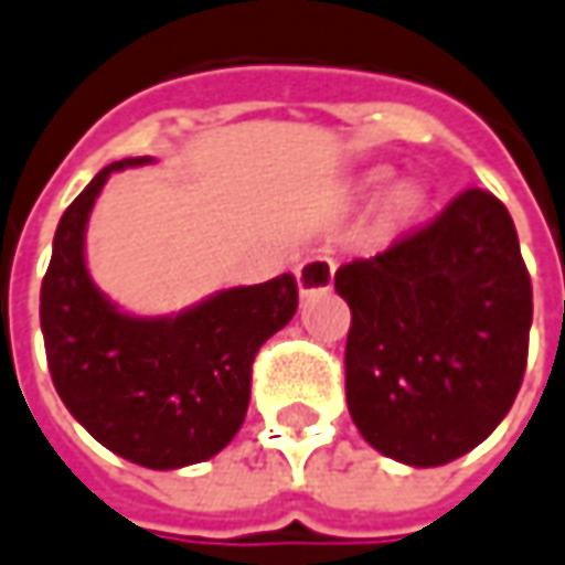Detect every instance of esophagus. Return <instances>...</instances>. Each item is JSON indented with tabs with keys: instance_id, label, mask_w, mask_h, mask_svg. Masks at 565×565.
Wrapping results in <instances>:
<instances>
[{
	"instance_id": "1",
	"label": "esophagus",
	"mask_w": 565,
	"mask_h": 565,
	"mask_svg": "<svg viewBox=\"0 0 565 565\" xmlns=\"http://www.w3.org/2000/svg\"><path fill=\"white\" fill-rule=\"evenodd\" d=\"M333 259L324 253H315L309 259H302L297 266L299 294H315V290H328L333 284Z\"/></svg>"
}]
</instances>
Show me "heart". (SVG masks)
I'll return each instance as SVG.
<instances>
[{"instance_id":"obj_1","label":"heart","mask_w":565,"mask_h":565,"mask_svg":"<svg viewBox=\"0 0 565 565\" xmlns=\"http://www.w3.org/2000/svg\"><path fill=\"white\" fill-rule=\"evenodd\" d=\"M371 182L377 185V182H383V175H380V172L377 175H371ZM417 206H420V191H417L414 185H398L393 194L386 198V213H390L393 218L412 216Z\"/></svg>"}]
</instances>
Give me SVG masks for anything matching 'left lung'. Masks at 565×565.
<instances>
[{"mask_svg": "<svg viewBox=\"0 0 565 565\" xmlns=\"http://www.w3.org/2000/svg\"><path fill=\"white\" fill-rule=\"evenodd\" d=\"M352 309L347 402L364 443L443 467L489 439L520 393L532 281L508 206L467 188L424 228L333 275Z\"/></svg>", "mask_w": 565, "mask_h": 565, "instance_id": "obj_1", "label": "left lung"}]
</instances>
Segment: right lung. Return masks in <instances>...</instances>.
Here are the masks:
<instances>
[{
  "label": "right lung",
  "instance_id": "add662e5",
  "mask_svg": "<svg viewBox=\"0 0 565 565\" xmlns=\"http://www.w3.org/2000/svg\"><path fill=\"white\" fill-rule=\"evenodd\" d=\"M145 163L151 157L110 163L64 210L42 278L40 321L67 412L114 455L179 470L218 455L241 429L253 359L297 312V278L228 287L179 315L122 312L92 281L86 225L110 172Z\"/></svg>",
  "mask_w": 565,
  "mask_h": 565
}]
</instances>
